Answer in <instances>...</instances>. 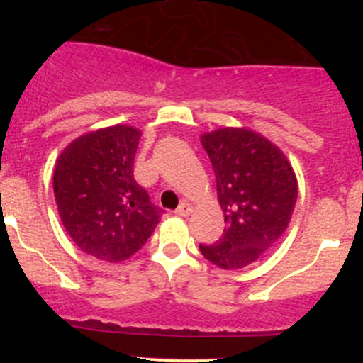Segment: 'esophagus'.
<instances>
[{
	"label": "esophagus",
	"instance_id": "1",
	"mask_svg": "<svg viewBox=\"0 0 363 363\" xmlns=\"http://www.w3.org/2000/svg\"><path fill=\"white\" fill-rule=\"evenodd\" d=\"M191 211H193V206L189 205V203H186V201H182L181 205H179V208L176 210V213L179 215V216H189V213Z\"/></svg>",
	"mask_w": 363,
	"mask_h": 363
}]
</instances>
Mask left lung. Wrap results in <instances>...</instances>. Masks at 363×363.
Instances as JSON below:
<instances>
[{
  "mask_svg": "<svg viewBox=\"0 0 363 363\" xmlns=\"http://www.w3.org/2000/svg\"><path fill=\"white\" fill-rule=\"evenodd\" d=\"M216 177L227 228L220 242L199 251L222 269H240L268 251L289 227L297 203V177L277 145L247 128L201 135Z\"/></svg>",
  "mask_w": 363,
  "mask_h": 363,
  "instance_id": "left-lung-1",
  "label": "left lung"
}]
</instances>
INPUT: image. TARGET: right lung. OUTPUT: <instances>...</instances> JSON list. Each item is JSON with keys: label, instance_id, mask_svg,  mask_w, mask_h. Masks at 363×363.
<instances>
[{"label": "right lung", "instance_id": "1", "mask_svg": "<svg viewBox=\"0 0 363 363\" xmlns=\"http://www.w3.org/2000/svg\"><path fill=\"white\" fill-rule=\"evenodd\" d=\"M140 136L126 124L85 133L54 165L61 222L83 252L101 261H126L160 222L162 210L133 177Z\"/></svg>", "mask_w": 363, "mask_h": 363}]
</instances>
